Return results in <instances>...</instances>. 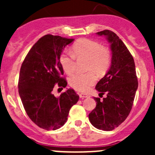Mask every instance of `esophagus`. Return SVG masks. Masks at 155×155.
<instances>
[{
  "label": "esophagus",
  "instance_id": "34e87169",
  "mask_svg": "<svg viewBox=\"0 0 155 155\" xmlns=\"http://www.w3.org/2000/svg\"><path fill=\"white\" fill-rule=\"evenodd\" d=\"M79 97L82 98V99H84V98L89 97V95L86 94H79Z\"/></svg>",
  "mask_w": 155,
  "mask_h": 155
}]
</instances>
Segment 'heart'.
I'll list each match as a JSON object with an SVG mask.
<instances>
[{"instance_id":"obj_1","label":"heart","mask_w":155,"mask_h":155,"mask_svg":"<svg viewBox=\"0 0 155 155\" xmlns=\"http://www.w3.org/2000/svg\"><path fill=\"white\" fill-rule=\"evenodd\" d=\"M88 58L89 69L97 73H104L109 68L111 62L110 52L107 48L101 46L98 42L91 39L82 38L76 40L72 46L71 51H64L60 56V63L67 74H72L76 68V58ZM96 73L94 71L77 73L69 79L72 87L81 92H86L97 82Z\"/></svg>"}]
</instances>
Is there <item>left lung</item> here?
Masks as SVG:
<instances>
[{"instance_id":"left-lung-1","label":"left lung","mask_w":155,"mask_h":155,"mask_svg":"<svg viewBox=\"0 0 155 155\" xmlns=\"http://www.w3.org/2000/svg\"><path fill=\"white\" fill-rule=\"evenodd\" d=\"M97 34L105 36L110 43L112 61L109 70L95 87L100 96L107 93V97L103 101L94 97L96 107L88 118L94 127L110 131L119 126L129 115L138 82L134 58L122 40L109 30L100 31Z\"/></svg>"}]
</instances>
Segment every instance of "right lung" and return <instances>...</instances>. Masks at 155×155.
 <instances>
[{
    "label": "right lung",
    "instance_id": "add662e5",
    "mask_svg": "<svg viewBox=\"0 0 155 155\" xmlns=\"http://www.w3.org/2000/svg\"><path fill=\"white\" fill-rule=\"evenodd\" d=\"M73 40L51 34L43 36L31 48L20 69L18 94L26 113L34 124L47 130L63 126L70 108L79 101V95L71 88L58 97L51 93L55 84L62 89L68 85L61 77L60 56Z\"/></svg>",
    "mask_w": 155,
    "mask_h": 155
}]
</instances>
